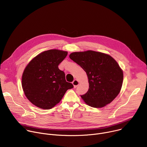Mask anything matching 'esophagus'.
Instances as JSON below:
<instances>
[{"label": "esophagus", "mask_w": 147, "mask_h": 147, "mask_svg": "<svg viewBox=\"0 0 147 147\" xmlns=\"http://www.w3.org/2000/svg\"><path fill=\"white\" fill-rule=\"evenodd\" d=\"M72 84H73V85L74 86V88H76V87L78 86V84H79V82H78V80H74L73 81Z\"/></svg>", "instance_id": "34e87169"}]
</instances>
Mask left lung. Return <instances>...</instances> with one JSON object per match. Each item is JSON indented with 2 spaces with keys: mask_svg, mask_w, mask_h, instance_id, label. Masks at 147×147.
Instances as JSON below:
<instances>
[{
  "mask_svg": "<svg viewBox=\"0 0 147 147\" xmlns=\"http://www.w3.org/2000/svg\"><path fill=\"white\" fill-rule=\"evenodd\" d=\"M69 57L87 73L89 89L81 97L88 105L102 108L118 95L122 87L123 73L112 56L87 51L73 52Z\"/></svg>",
  "mask_w": 147,
  "mask_h": 147,
  "instance_id": "8db88e82",
  "label": "left lung"
}]
</instances>
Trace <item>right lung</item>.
I'll use <instances>...</instances> for the list:
<instances>
[{
  "mask_svg": "<svg viewBox=\"0 0 147 147\" xmlns=\"http://www.w3.org/2000/svg\"><path fill=\"white\" fill-rule=\"evenodd\" d=\"M67 52L58 49L44 51L34 57L22 76V87L27 98L36 107L50 109L59 103L73 85L65 79L58 66Z\"/></svg>",
  "mask_w": 147,
  "mask_h": 147,
  "instance_id": "1",
  "label": "right lung"
}]
</instances>
